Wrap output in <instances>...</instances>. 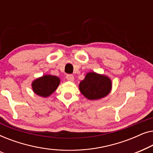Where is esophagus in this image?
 <instances>
[{
    "instance_id": "esophagus-1",
    "label": "esophagus",
    "mask_w": 153,
    "mask_h": 153,
    "mask_svg": "<svg viewBox=\"0 0 153 153\" xmlns=\"http://www.w3.org/2000/svg\"><path fill=\"white\" fill-rule=\"evenodd\" d=\"M66 79L70 81H73L74 80V76H73V75H72V74H68V75H67Z\"/></svg>"
}]
</instances>
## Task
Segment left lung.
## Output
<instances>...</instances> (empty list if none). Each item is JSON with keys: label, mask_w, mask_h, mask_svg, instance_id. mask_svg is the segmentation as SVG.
<instances>
[{"label": "left lung", "mask_w": 153, "mask_h": 153, "mask_svg": "<svg viewBox=\"0 0 153 153\" xmlns=\"http://www.w3.org/2000/svg\"><path fill=\"white\" fill-rule=\"evenodd\" d=\"M112 82L106 75L95 72L87 73L84 79L79 83V90L85 98L90 100L102 99L110 93Z\"/></svg>", "instance_id": "1"}]
</instances>
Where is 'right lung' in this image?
Masks as SVG:
<instances>
[{
  "instance_id": "right-lung-1",
  "label": "right lung",
  "mask_w": 153,
  "mask_h": 153,
  "mask_svg": "<svg viewBox=\"0 0 153 153\" xmlns=\"http://www.w3.org/2000/svg\"><path fill=\"white\" fill-rule=\"evenodd\" d=\"M60 83V78L53 75L45 74L32 82V88L36 95L47 97L57 89Z\"/></svg>"
}]
</instances>
